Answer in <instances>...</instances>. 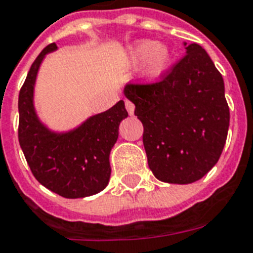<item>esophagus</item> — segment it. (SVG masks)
<instances>
[{"instance_id":"esophagus-1","label":"esophagus","mask_w":253,"mask_h":253,"mask_svg":"<svg viewBox=\"0 0 253 253\" xmlns=\"http://www.w3.org/2000/svg\"><path fill=\"white\" fill-rule=\"evenodd\" d=\"M125 108H126L129 115H133V113H134V104H133L130 100H125Z\"/></svg>"}]
</instances>
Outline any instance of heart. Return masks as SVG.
I'll use <instances>...</instances> for the list:
<instances>
[{
  "label": "heart",
  "mask_w": 253,
  "mask_h": 253,
  "mask_svg": "<svg viewBox=\"0 0 253 253\" xmlns=\"http://www.w3.org/2000/svg\"><path fill=\"white\" fill-rule=\"evenodd\" d=\"M129 59L133 63L144 62V78L148 80H156L169 66L170 51L165 46L153 41H141L130 48Z\"/></svg>",
  "instance_id": "1"
}]
</instances>
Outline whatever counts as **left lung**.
Masks as SVG:
<instances>
[{"instance_id": "left-lung-1", "label": "left lung", "mask_w": 253, "mask_h": 253, "mask_svg": "<svg viewBox=\"0 0 253 253\" xmlns=\"http://www.w3.org/2000/svg\"><path fill=\"white\" fill-rule=\"evenodd\" d=\"M186 55L150 84L125 85L144 125L154 177L187 185L207 174L223 152L230 125L224 82L205 48L185 43Z\"/></svg>"}]
</instances>
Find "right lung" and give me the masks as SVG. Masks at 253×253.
<instances>
[{
    "label": "right lung",
    "instance_id": "1",
    "mask_svg": "<svg viewBox=\"0 0 253 253\" xmlns=\"http://www.w3.org/2000/svg\"><path fill=\"white\" fill-rule=\"evenodd\" d=\"M56 44L44 47L31 64L18 97V140L37 181L64 198H84L100 193L111 177L109 153L119 137V125L128 112L120 100L74 130L51 132L34 109V85L39 66Z\"/></svg>",
    "mask_w": 253,
    "mask_h": 253
}]
</instances>
